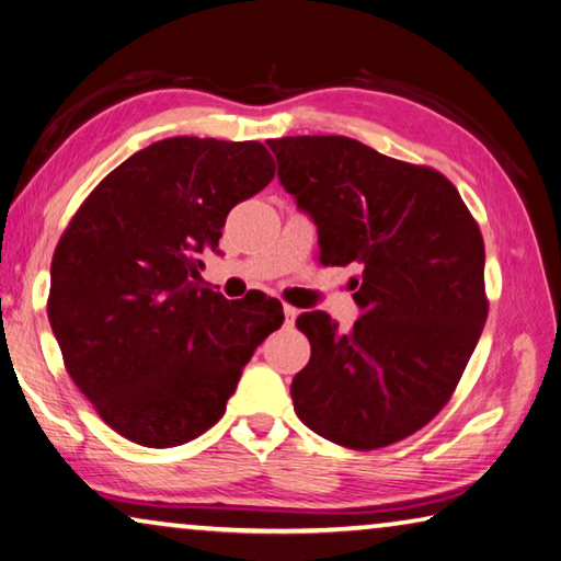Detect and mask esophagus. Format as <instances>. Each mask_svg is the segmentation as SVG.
Segmentation results:
<instances>
[{
  "label": "esophagus",
  "instance_id": "1",
  "mask_svg": "<svg viewBox=\"0 0 561 561\" xmlns=\"http://www.w3.org/2000/svg\"><path fill=\"white\" fill-rule=\"evenodd\" d=\"M283 312H286V322H288V325H293V320L298 318V308H293V306H288V302H286V306H283Z\"/></svg>",
  "mask_w": 561,
  "mask_h": 561
}]
</instances>
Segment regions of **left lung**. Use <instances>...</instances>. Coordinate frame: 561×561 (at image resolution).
<instances>
[{
    "label": "left lung",
    "mask_w": 561,
    "mask_h": 561,
    "mask_svg": "<svg viewBox=\"0 0 561 561\" xmlns=\"http://www.w3.org/2000/svg\"><path fill=\"white\" fill-rule=\"evenodd\" d=\"M278 180L318 224L320 263L362 268V316L296 320L310 362L298 419L332 444L375 450L424 428L454 397L488 318L485 243L448 176L340 135L268 140ZM357 288V283H355Z\"/></svg>",
    "instance_id": "obj_1"
}]
</instances>
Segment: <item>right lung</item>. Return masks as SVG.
I'll return each mask as SVG.
<instances>
[{
    "mask_svg": "<svg viewBox=\"0 0 561 561\" xmlns=\"http://www.w3.org/2000/svg\"><path fill=\"white\" fill-rule=\"evenodd\" d=\"M273 174L255 140L167 137L115 167L58 239L48 322L66 371L133 444L172 448L211 428L283 325L280 300L229 302L199 283V253Z\"/></svg>",
    "mask_w": 561,
    "mask_h": 561,
    "instance_id": "1",
    "label": "right lung"
}]
</instances>
